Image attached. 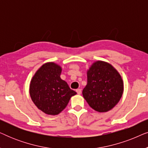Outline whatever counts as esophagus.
<instances>
[{
  "label": "esophagus",
  "mask_w": 148,
  "mask_h": 148,
  "mask_svg": "<svg viewBox=\"0 0 148 148\" xmlns=\"http://www.w3.org/2000/svg\"><path fill=\"white\" fill-rule=\"evenodd\" d=\"M76 92L78 94H82V90H81V89H77V90H76Z\"/></svg>",
  "instance_id": "obj_1"
}]
</instances>
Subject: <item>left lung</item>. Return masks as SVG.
I'll return each mask as SVG.
<instances>
[{"instance_id":"left-lung-1","label":"left lung","mask_w":148,"mask_h":148,"mask_svg":"<svg viewBox=\"0 0 148 148\" xmlns=\"http://www.w3.org/2000/svg\"><path fill=\"white\" fill-rule=\"evenodd\" d=\"M123 92L121 77L112 65L97 61L88 71L84 98L91 108L100 112L110 110L119 102Z\"/></svg>"}]
</instances>
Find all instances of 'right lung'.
<instances>
[{
    "label": "right lung",
    "mask_w": 148,
    "mask_h": 148,
    "mask_svg": "<svg viewBox=\"0 0 148 148\" xmlns=\"http://www.w3.org/2000/svg\"><path fill=\"white\" fill-rule=\"evenodd\" d=\"M61 68L54 62L42 65L32 78L29 94L32 101L47 114H59L77 93L60 79Z\"/></svg>",
    "instance_id": "1"
}]
</instances>
